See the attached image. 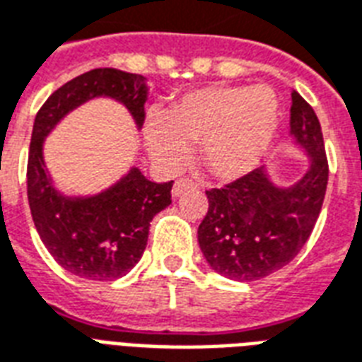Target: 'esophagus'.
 Segmentation results:
<instances>
[{"instance_id": "obj_1", "label": "esophagus", "mask_w": 362, "mask_h": 362, "mask_svg": "<svg viewBox=\"0 0 362 362\" xmlns=\"http://www.w3.org/2000/svg\"><path fill=\"white\" fill-rule=\"evenodd\" d=\"M190 189H196V183L189 181V179H177L172 187V196L173 198H177L185 192V190H190Z\"/></svg>"}]
</instances>
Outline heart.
<instances>
[{
  "mask_svg": "<svg viewBox=\"0 0 362 362\" xmlns=\"http://www.w3.org/2000/svg\"><path fill=\"white\" fill-rule=\"evenodd\" d=\"M279 124V102L268 86H206L177 98L166 117L149 115L145 147L162 168L177 170L200 143L204 166L221 181H238L259 166Z\"/></svg>",
  "mask_w": 362,
  "mask_h": 362,
  "instance_id": "heart-1",
  "label": "heart"
}]
</instances>
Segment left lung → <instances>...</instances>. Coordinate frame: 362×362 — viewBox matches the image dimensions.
Instances as JSON below:
<instances>
[{
	"instance_id": "left-lung-1",
	"label": "left lung",
	"mask_w": 362,
	"mask_h": 362,
	"mask_svg": "<svg viewBox=\"0 0 362 362\" xmlns=\"http://www.w3.org/2000/svg\"><path fill=\"white\" fill-rule=\"evenodd\" d=\"M288 136L308 156L306 172L293 185L272 181L264 166L225 189L207 190L198 243L207 264L236 281H257L300 253L323 206L329 181L323 132L310 103L293 92Z\"/></svg>"
}]
</instances>
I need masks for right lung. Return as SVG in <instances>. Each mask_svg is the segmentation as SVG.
<instances>
[{"label": "right lung", "instance_id": "obj_1", "mask_svg": "<svg viewBox=\"0 0 362 362\" xmlns=\"http://www.w3.org/2000/svg\"><path fill=\"white\" fill-rule=\"evenodd\" d=\"M96 98L122 103L137 130L145 120L149 86L143 75L100 67L75 77L39 109L28 156V202L39 238L74 276L109 281L126 276L147 247L151 221L172 204V185L155 183L132 166L96 194H66L45 164V139L62 119Z\"/></svg>", "mask_w": 362, "mask_h": 362}]
</instances>
